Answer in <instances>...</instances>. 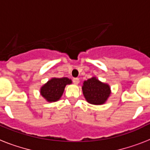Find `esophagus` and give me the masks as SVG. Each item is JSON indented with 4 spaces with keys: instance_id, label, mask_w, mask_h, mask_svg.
Wrapping results in <instances>:
<instances>
[{
    "instance_id": "esophagus-1",
    "label": "esophagus",
    "mask_w": 150,
    "mask_h": 150,
    "mask_svg": "<svg viewBox=\"0 0 150 150\" xmlns=\"http://www.w3.org/2000/svg\"><path fill=\"white\" fill-rule=\"evenodd\" d=\"M73 82H74L75 85H78V84L79 83V79H78V78H74V79H73Z\"/></svg>"
}]
</instances>
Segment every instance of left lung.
I'll use <instances>...</instances> for the list:
<instances>
[{
	"mask_svg": "<svg viewBox=\"0 0 150 150\" xmlns=\"http://www.w3.org/2000/svg\"><path fill=\"white\" fill-rule=\"evenodd\" d=\"M82 92L88 103L103 105L110 96L111 90L108 84L101 82L96 77H92L83 82Z\"/></svg>",
	"mask_w": 150,
	"mask_h": 150,
	"instance_id": "obj_1",
	"label": "left lung"
}]
</instances>
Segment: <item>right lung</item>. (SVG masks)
I'll use <instances>...</instances> for the list:
<instances>
[{
    "label": "right lung",
    "mask_w": 150,
    "mask_h": 150,
    "mask_svg": "<svg viewBox=\"0 0 150 150\" xmlns=\"http://www.w3.org/2000/svg\"><path fill=\"white\" fill-rule=\"evenodd\" d=\"M71 84V79L68 78H52L41 88V95L49 103L60 99L67 85Z\"/></svg>",
    "instance_id": "obj_1"
}]
</instances>
